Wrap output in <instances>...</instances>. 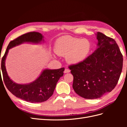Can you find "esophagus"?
<instances>
[{
  "mask_svg": "<svg viewBox=\"0 0 127 127\" xmlns=\"http://www.w3.org/2000/svg\"><path fill=\"white\" fill-rule=\"evenodd\" d=\"M70 71V70L68 68H65V69L64 70V73H68V72H69Z\"/></svg>",
  "mask_w": 127,
  "mask_h": 127,
  "instance_id": "1",
  "label": "esophagus"
}]
</instances>
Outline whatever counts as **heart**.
<instances>
[{
  "mask_svg": "<svg viewBox=\"0 0 127 127\" xmlns=\"http://www.w3.org/2000/svg\"><path fill=\"white\" fill-rule=\"evenodd\" d=\"M91 51V43L87 39L64 36L57 41L55 51L60 56H67L68 63L77 64L82 62Z\"/></svg>",
  "mask_w": 127,
  "mask_h": 127,
  "instance_id": "1",
  "label": "heart"
}]
</instances>
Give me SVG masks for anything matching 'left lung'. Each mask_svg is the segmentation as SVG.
Instances as JSON below:
<instances>
[{"mask_svg":"<svg viewBox=\"0 0 127 127\" xmlns=\"http://www.w3.org/2000/svg\"><path fill=\"white\" fill-rule=\"evenodd\" d=\"M98 48L82 62L69 66L76 94L95 99L112 91L120 78L123 56L113 39L97 33Z\"/></svg>","mask_w":127,"mask_h":127,"instance_id":"8db88e82","label":"left lung"}]
</instances>
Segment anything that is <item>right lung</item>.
Instances as JSON below:
<instances>
[{
	"label": "right lung",
	"instance_id": "1",
	"mask_svg": "<svg viewBox=\"0 0 127 127\" xmlns=\"http://www.w3.org/2000/svg\"><path fill=\"white\" fill-rule=\"evenodd\" d=\"M43 37L41 33L36 32L23 34L9 42L1 59V69L3 81L7 89L17 97L31 103L43 102L51 96L58 81L64 75V68L54 70L45 69L39 77L33 83L21 85L13 82L9 78L6 70L5 59L9 49L23 42L39 43L43 40Z\"/></svg>",
	"mask_w": 127,
	"mask_h": 127
}]
</instances>
